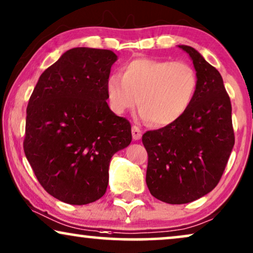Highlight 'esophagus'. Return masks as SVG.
<instances>
[{
	"mask_svg": "<svg viewBox=\"0 0 253 253\" xmlns=\"http://www.w3.org/2000/svg\"><path fill=\"white\" fill-rule=\"evenodd\" d=\"M132 135L134 140H140L142 136V130H141L137 126L132 127Z\"/></svg>",
	"mask_w": 253,
	"mask_h": 253,
	"instance_id": "obj_1",
	"label": "esophagus"
}]
</instances>
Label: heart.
I'll return each mask as SVG.
<instances>
[{
    "mask_svg": "<svg viewBox=\"0 0 253 253\" xmlns=\"http://www.w3.org/2000/svg\"><path fill=\"white\" fill-rule=\"evenodd\" d=\"M105 87L114 113L125 114L139 104L143 119L161 127L176 123L188 110L198 76L186 62L139 58L127 62L121 75L107 77Z\"/></svg>",
    "mask_w": 253,
    "mask_h": 253,
    "instance_id": "b5f03b06",
    "label": "heart"
}]
</instances>
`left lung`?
<instances>
[{
  "instance_id": "8db88e82",
  "label": "left lung",
  "mask_w": 253,
  "mask_h": 253,
  "mask_svg": "<svg viewBox=\"0 0 253 253\" xmlns=\"http://www.w3.org/2000/svg\"><path fill=\"white\" fill-rule=\"evenodd\" d=\"M179 47L197 70L193 102L176 123L142 135L148 154L147 186L156 199L172 205L210 193L220 181L235 144L230 97L221 74L193 47Z\"/></svg>"
}]
</instances>
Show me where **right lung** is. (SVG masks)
<instances>
[{
  "label": "right lung",
  "mask_w": 253,
  "mask_h": 253,
  "mask_svg": "<svg viewBox=\"0 0 253 253\" xmlns=\"http://www.w3.org/2000/svg\"><path fill=\"white\" fill-rule=\"evenodd\" d=\"M112 50L76 47L48 67L26 109L25 156L47 193L70 205L102 198L111 157L132 141L130 124L110 110Z\"/></svg>",
  "instance_id": "add662e5"
}]
</instances>
